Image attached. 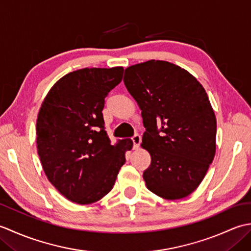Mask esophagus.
Here are the masks:
<instances>
[{
    "label": "esophagus",
    "instance_id": "34e87169",
    "mask_svg": "<svg viewBox=\"0 0 251 251\" xmlns=\"http://www.w3.org/2000/svg\"><path fill=\"white\" fill-rule=\"evenodd\" d=\"M131 140H132V143H134V147H132V149H134V150L139 149L140 142H141V137L139 135H135L134 137L131 138Z\"/></svg>",
    "mask_w": 251,
    "mask_h": 251
}]
</instances>
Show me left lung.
<instances>
[{
    "label": "left lung",
    "instance_id": "1",
    "mask_svg": "<svg viewBox=\"0 0 251 251\" xmlns=\"http://www.w3.org/2000/svg\"><path fill=\"white\" fill-rule=\"evenodd\" d=\"M124 84L146 128L141 147L151 155L143 173L147 188L164 200L186 197L216 154L217 121L205 88L190 72L163 60L125 69Z\"/></svg>",
    "mask_w": 251,
    "mask_h": 251
}]
</instances>
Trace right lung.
<instances>
[{
  "label": "right lung",
  "mask_w": 251,
  "mask_h": 251,
  "mask_svg": "<svg viewBox=\"0 0 251 251\" xmlns=\"http://www.w3.org/2000/svg\"><path fill=\"white\" fill-rule=\"evenodd\" d=\"M123 67L85 68L66 74L47 93L37 114L36 148L50 182L67 200L92 204L112 190L131 139L112 145L102 110Z\"/></svg>",
  "instance_id": "1"
}]
</instances>
